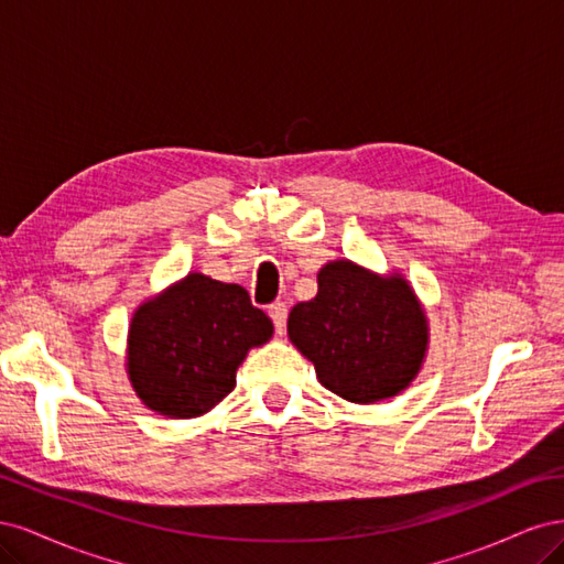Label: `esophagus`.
<instances>
[{"label":"esophagus","instance_id":"obj_1","mask_svg":"<svg viewBox=\"0 0 564 564\" xmlns=\"http://www.w3.org/2000/svg\"><path fill=\"white\" fill-rule=\"evenodd\" d=\"M286 305L284 303H272L270 305V317H272V322H275V332L278 334H284V329H286Z\"/></svg>","mask_w":564,"mask_h":564}]
</instances>
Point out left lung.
Instances as JSON below:
<instances>
[{"instance_id":"8db88e82","label":"left lung","mask_w":564,"mask_h":564,"mask_svg":"<svg viewBox=\"0 0 564 564\" xmlns=\"http://www.w3.org/2000/svg\"><path fill=\"white\" fill-rule=\"evenodd\" d=\"M286 334L317 381L355 404L400 395L431 344L425 308L402 272L381 275L350 259L319 268L317 296L294 305Z\"/></svg>"}]
</instances>
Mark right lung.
Returning <instances> with one entry per match:
<instances>
[{"label":"right lung","instance_id":"1","mask_svg":"<svg viewBox=\"0 0 564 564\" xmlns=\"http://www.w3.org/2000/svg\"><path fill=\"white\" fill-rule=\"evenodd\" d=\"M270 338L272 322L245 286L193 270L133 311L127 377L155 414L197 419L230 395L247 352Z\"/></svg>","mask_w":564,"mask_h":564}]
</instances>
